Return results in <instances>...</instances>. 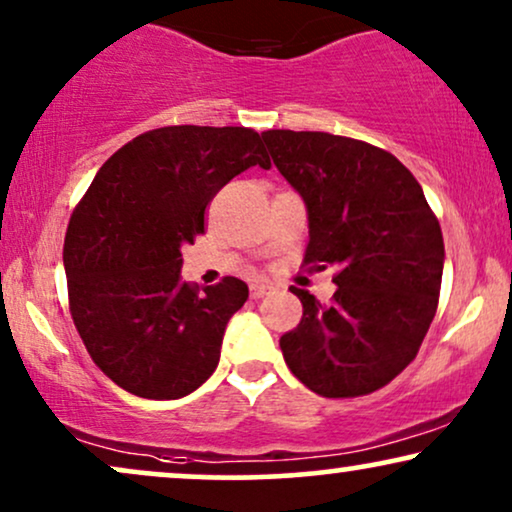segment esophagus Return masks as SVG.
I'll list each match as a JSON object with an SVG mask.
<instances>
[{
	"instance_id": "34e87169",
	"label": "esophagus",
	"mask_w": 512,
	"mask_h": 512,
	"mask_svg": "<svg viewBox=\"0 0 512 512\" xmlns=\"http://www.w3.org/2000/svg\"><path fill=\"white\" fill-rule=\"evenodd\" d=\"M271 290H274V288H271L269 283H250V297H252V300H260V297L269 295Z\"/></svg>"
}]
</instances>
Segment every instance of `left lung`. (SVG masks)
I'll list each match as a JSON object with an SVG mask.
<instances>
[{"label":"left lung","instance_id":"1","mask_svg":"<svg viewBox=\"0 0 512 512\" xmlns=\"http://www.w3.org/2000/svg\"><path fill=\"white\" fill-rule=\"evenodd\" d=\"M309 212L302 264L335 267L321 304L290 288L302 321L281 338L297 380L321 397H361L416 359L435 319L444 241L416 177L383 148L328 132H262Z\"/></svg>","mask_w":512,"mask_h":512}]
</instances>
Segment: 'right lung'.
<instances>
[{
    "label": "right lung",
    "instance_id": "add662e5",
    "mask_svg": "<svg viewBox=\"0 0 512 512\" xmlns=\"http://www.w3.org/2000/svg\"><path fill=\"white\" fill-rule=\"evenodd\" d=\"M252 165L271 167L255 129L158 127L118 148L75 205L63 243L70 316L122 390L179 399L217 368L248 286L181 283V245L205 234L212 198Z\"/></svg>",
    "mask_w": 512,
    "mask_h": 512
}]
</instances>
